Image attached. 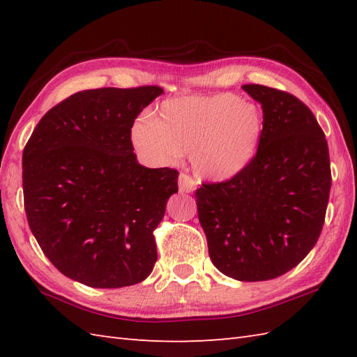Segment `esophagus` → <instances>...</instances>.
Wrapping results in <instances>:
<instances>
[{"label": "esophagus", "mask_w": 357, "mask_h": 357, "mask_svg": "<svg viewBox=\"0 0 357 357\" xmlns=\"http://www.w3.org/2000/svg\"><path fill=\"white\" fill-rule=\"evenodd\" d=\"M178 184H179V192L181 193H192L196 188L195 179L192 176H188V174H185V173L179 174Z\"/></svg>", "instance_id": "34e87169"}]
</instances>
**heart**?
I'll return each instance as SVG.
<instances>
[{"instance_id":"b5f03b06","label":"heart","mask_w":357,"mask_h":357,"mask_svg":"<svg viewBox=\"0 0 357 357\" xmlns=\"http://www.w3.org/2000/svg\"><path fill=\"white\" fill-rule=\"evenodd\" d=\"M264 136V115L255 102L230 93L167 100L153 119L132 128L135 147L162 164L190 155L196 176L229 181L252 164Z\"/></svg>"}]
</instances>
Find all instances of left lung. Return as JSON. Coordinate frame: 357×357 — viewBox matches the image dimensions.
<instances>
[{"label":"left lung","mask_w":357,"mask_h":357,"mask_svg":"<svg viewBox=\"0 0 357 357\" xmlns=\"http://www.w3.org/2000/svg\"><path fill=\"white\" fill-rule=\"evenodd\" d=\"M242 89L262 107L259 150L238 176L202 184L195 196L215 267L257 282L285 275L314 247L331 170L327 139L304 102L261 84Z\"/></svg>","instance_id":"8db88e82"}]
</instances>
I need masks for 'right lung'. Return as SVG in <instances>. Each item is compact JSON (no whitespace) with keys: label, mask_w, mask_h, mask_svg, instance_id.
<instances>
[{"label":"right lung","mask_w":357,"mask_h":357,"mask_svg":"<svg viewBox=\"0 0 357 357\" xmlns=\"http://www.w3.org/2000/svg\"><path fill=\"white\" fill-rule=\"evenodd\" d=\"M158 86L82 90L41 118L22 151L27 222L64 276L93 288L141 282L178 170L136 161L132 127Z\"/></svg>","instance_id":"add662e5"}]
</instances>
